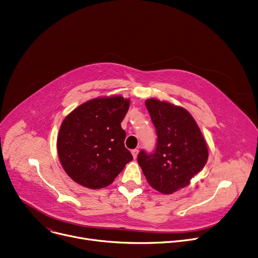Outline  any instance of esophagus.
I'll return each mask as SVG.
<instances>
[{
  "mask_svg": "<svg viewBox=\"0 0 258 258\" xmlns=\"http://www.w3.org/2000/svg\"><path fill=\"white\" fill-rule=\"evenodd\" d=\"M138 152H139L138 149H133V150H132V154H133L134 159H137V156H138Z\"/></svg>",
  "mask_w": 258,
  "mask_h": 258,
  "instance_id": "obj_1",
  "label": "esophagus"
}]
</instances>
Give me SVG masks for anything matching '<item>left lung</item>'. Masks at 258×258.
<instances>
[{
	"label": "left lung",
	"instance_id": "1",
	"mask_svg": "<svg viewBox=\"0 0 258 258\" xmlns=\"http://www.w3.org/2000/svg\"><path fill=\"white\" fill-rule=\"evenodd\" d=\"M158 135L152 153L141 150L138 163L148 183L162 194L186 186L208 162L209 150L195 119L185 109L149 98L145 101Z\"/></svg>",
	"mask_w": 258,
	"mask_h": 258
}]
</instances>
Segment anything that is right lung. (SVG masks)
Here are the masks:
<instances>
[{
	"instance_id": "obj_1",
	"label": "right lung",
	"mask_w": 258,
	"mask_h": 258,
	"mask_svg": "<svg viewBox=\"0 0 258 258\" xmlns=\"http://www.w3.org/2000/svg\"><path fill=\"white\" fill-rule=\"evenodd\" d=\"M130 99L120 95L97 97L68 114L60 126L57 150L67 175L97 190L111 184L133 160L121 127Z\"/></svg>"
}]
</instances>
